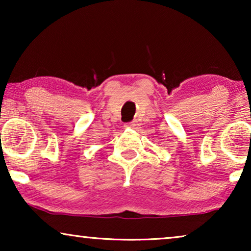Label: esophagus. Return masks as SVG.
I'll return each instance as SVG.
<instances>
[{"label": "esophagus", "mask_w": 251, "mask_h": 251, "mask_svg": "<svg viewBox=\"0 0 251 251\" xmlns=\"http://www.w3.org/2000/svg\"><path fill=\"white\" fill-rule=\"evenodd\" d=\"M137 125H136V122L135 121H132V122H129V123H126V126H128V128H135Z\"/></svg>", "instance_id": "esophagus-1"}]
</instances>
